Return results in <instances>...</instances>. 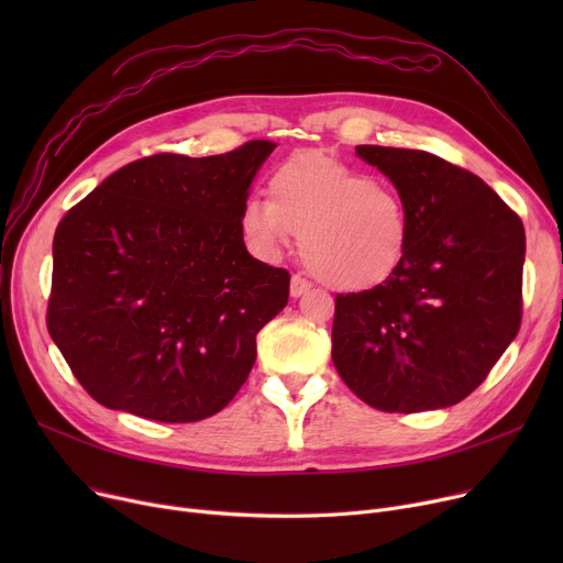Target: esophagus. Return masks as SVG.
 <instances>
[{
    "instance_id": "esophagus-1",
    "label": "esophagus",
    "mask_w": 563,
    "mask_h": 563,
    "mask_svg": "<svg viewBox=\"0 0 563 563\" xmlns=\"http://www.w3.org/2000/svg\"><path fill=\"white\" fill-rule=\"evenodd\" d=\"M306 291H310V283L301 276H294L291 283H289V297L291 299H301Z\"/></svg>"
}]
</instances>
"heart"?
Listing matches in <instances>:
<instances>
[{
  "instance_id": "obj_1",
  "label": "heart",
  "mask_w": 563,
  "mask_h": 563,
  "mask_svg": "<svg viewBox=\"0 0 563 563\" xmlns=\"http://www.w3.org/2000/svg\"><path fill=\"white\" fill-rule=\"evenodd\" d=\"M269 196L249 198L242 230L264 257L301 234L308 269L340 291L378 287L401 266L410 214L397 191L327 155H299L269 177Z\"/></svg>"
}]
</instances>
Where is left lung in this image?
<instances>
[{"label":"left lung","instance_id":"left-lung-1","mask_svg":"<svg viewBox=\"0 0 563 563\" xmlns=\"http://www.w3.org/2000/svg\"><path fill=\"white\" fill-rule=\"evenodd\" d=\"M356 155L395 185L410 240L393 278L338 294L335 369L378 410L454 406L518 335L522 221L482 177L431 153L358 145Z\"/></svg>","mask_w":563,"mask_h":563}]
</instances>
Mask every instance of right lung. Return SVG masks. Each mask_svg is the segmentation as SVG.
Masks as SVG:
<instances>
[{"label": "right lung", "mask_w": 563, "mask_h": 563, "mask_svg": "<svg viewBox=\"0 0 563 563\" xmlns=\"http://www.w3.org/2000/svg\"><path fill=\"white\" fill-rule=\"evenodd\" d=\"M272 141L153 155L111 173L54 232L47 331L98 404L198 422L249 378L289 274L244 244L242 207Z\"/></svg>", "instance_id": "add662e5"}]
</instances>
